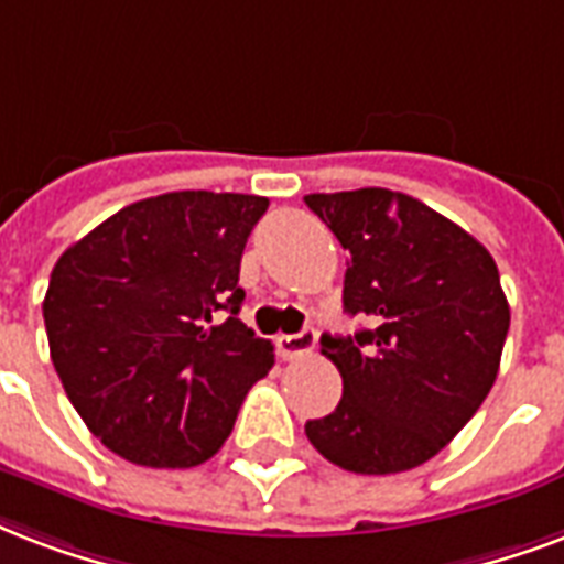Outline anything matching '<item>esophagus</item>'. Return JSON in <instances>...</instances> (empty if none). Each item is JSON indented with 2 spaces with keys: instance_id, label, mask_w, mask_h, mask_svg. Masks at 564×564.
<instances>
[{
  "instance_id": "1",
  "label": "esophagus",
  "mask_w": 564,
  "mask_h": 564,
  "mask_svg": "<svg viewBox=\"0 0 564 564\" xmlns=\"http://www.w3.org/2000/svg\"><path fill=\"white\" fill-rule=\"evenodd\" d=\"M313 346H316V330L313 328H304L299 330V334H283V337H278V355H281L283 360L301 358V355L313 351Z\"/></svg>"
}]
</instances>
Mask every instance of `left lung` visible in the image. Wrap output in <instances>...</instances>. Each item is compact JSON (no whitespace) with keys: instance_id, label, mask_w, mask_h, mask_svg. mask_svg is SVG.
<instances>
[{"instance_id":"left-lung-1","label":"left lung","mask_w":564,"mask_h":564,"mask_svg":"<svg viewBox=\"0 0 564 564\" xmlns=\"http://www.w3.org/2000/svg\"><path fill=\"white\" fill-rule=\"evenodd\" d=\"M349 251L343 307L372 328L322 334L343 399L304 432L343 470L384 476L437 455L491 393L509 301L485 245L390 188L307 195Z\"/></svg>"}]
</instances>
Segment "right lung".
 <instances>
[{"instance_id": "right-lung-1", "label": "right lung", "mask_w": 564, "mask_h": 564, "mask_svg": "<svg viewBox=\"0 0 564 564\" xmlns=\"http://www.w3.org/2000/svg\"><path fill=\"white\" fill-rule=\"evenodd\" d=\"M269 200L167 192L123 206L58 257L43 299L53 367L85 425L141 467H197L272 369L239 319V263Z\"/></svg>"}]
</instances>
